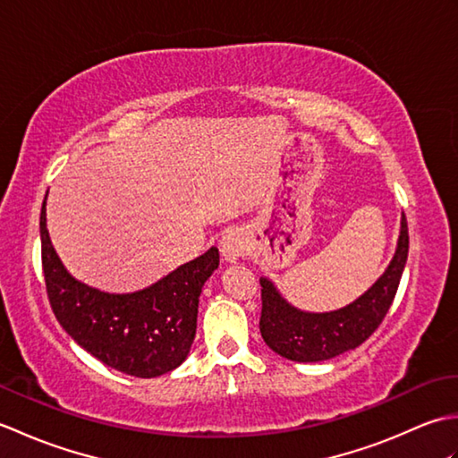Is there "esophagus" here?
<instances>
[{
  "label": "esophagus",
  "instance_id": "esophagus-1",
  "mask_svg": "<svg viewBox=\"0 0 458 458\" xmlns=\"http://www.w3.org/2000/svg\"><path fill=\"white\" fill-rule=\"evenodd\" d=\"M246 251H248V240L244 238V234H242L240 230H228L226 234L222 236L220 254H222L224 261L232 264V261H236L244 256Z\"/></svg>",
  "mask_w": 458,
  "mask_h": 458
}]
</instances>
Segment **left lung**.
Masks as SVG:
<instances>
[{
    "label": "left lung",
    "mask_w": 458,
    "mask_h": 458,
    "mask_svg": "<svg viewBox=\"0 0 458 458\" xmlns=\"http://www.w3.org/2000/svg\"><path fill=\"white\" fill-rule=\"evenodd\" d=\"M410 234L402 216L400 238L390 266L364 295L330 313H307L293 307L267 277L261 284L259 333L276 354L295 362H323L354 350L374 333L390 310L403 274Z\"/></svg>",
    "instance_id": "left-lung-1"
}]
</instances>
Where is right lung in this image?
Instances as JSON below:
<instances>
[{"instance_id":"1","label":"right lung","mask_w":458,"mask_h":458,"mask_svg":"<svg viewBox=\"0 0 458 458\" xmlns=\"http://www.w3.org/2000/svg\"><path fill=\"white\" fill-rule=\"evenodd\" d=\"M41 258L48 301L76 344L100 362L135 377H157L189 356L202 285L218 267V248L179 266L133 293H106L68 274L51 244L41 208Z\"/></svg>"}]
</instances>
